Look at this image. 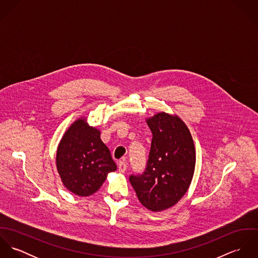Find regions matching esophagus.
<instances>
[{"label":"esophagus","mask_w":258,"mask_h":258,"mask_svg":"<svg viewBox=\"0 0 258 258\" xmlns=\"http://www.w3.org/2000/svg\"><path fill=\"white\" fill-rule=\"evenodd\" d=\"M127 169V165H126V162L124 160H121L118 162V170L120 173H124Z\"/></svg>","instance_id":"esophagus-1"}]
</instances>
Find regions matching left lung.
<instances>
[{
	"instance_id": "1",
	"label": "left lung",
	"mask_w": 258,
	"mask_h": 258,
	"mask_svg": "<svg viewBox=\"0 0 258 258\" xmlns=\"http://www.w3.org/2000/svg\"><path fill=\"white\" fill-rule=\"evenodd\" d=\"M146 122L153 134L147 167L129 180L140 203L157 213L175 206L186 192L195 172L196 150L178 115L160 112Z\"/></svg>"
}]
</instances>
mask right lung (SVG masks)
Returning a JSON list of instances; mask_svg holds the SVG:
<instances>
[{
	"instance_id": "add662e5",
	"label": "right lung",
	"mask_w": 258,
	"mask_h": 258,
	"mask_svg": "<svg viewBox=\"0 0 258 258\" xmlns=\"http://www.w3.org/2000/svg\"><path fill=\"white\" fill-rule=\"evenodd\" d=\"M56 169L63 185L74 195L96 192L107 175L117 169L100 131L85 117L75 120L63 134L56 150Z\"/></svg>"
}]
</instances>
